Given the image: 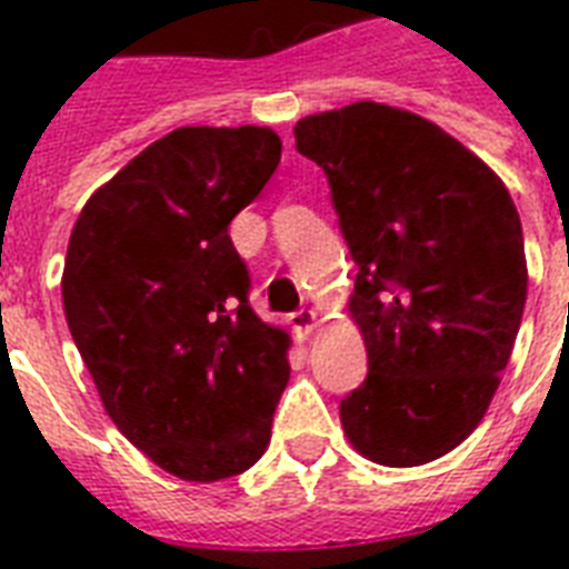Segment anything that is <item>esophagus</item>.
<instances>
[{"label":"esophagus","mask_w":569,"mask_h":569,"mask_svg":"<svg viewBox=\"0 0 569 569\" xmlns=\"http://www.w3.org/2000/svg\"><path fill=\"white\" fill-rule=\"evenodd\" d=\"M290 326H293V331H297L299 338H308L313 326H317V313H313L311 308H302V311L290 313Z\"/></svg>","instance_id":"1"}]
</instances>
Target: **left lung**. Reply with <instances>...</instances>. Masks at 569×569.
I'll use <instances>...</instances> for the list:
<instances>
[{"instance_id": "obj_1", "label": "left lung", "mask_w": 569, "mask_h": 569, "mask_svg": "<svg viewBox=\"0 0 569 569\" xmlns=\"http://www.w3.org/2000/svg\"><path fill=\"white\" fill-rule=\"evenodd\" d=\"M322 167L356 261L352 317L367 379L340 399L361 456L417 467L447 456L488 411L522 306L526 252L511 193L435 122L381 102L293 129Z\"/></svg>"}]
</instances>
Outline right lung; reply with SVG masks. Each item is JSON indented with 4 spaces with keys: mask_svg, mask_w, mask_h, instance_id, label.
<instances>
[{
    "mask_svg": "<svg viewBox=\"0 0 569 569\" xmlns=\"http://www.w3.org/2000/svg\"><path fill=\"white\" fill-rule=\"evenodd\" d=\"M281 161L276 131L184 126L81 208L63 313L117 429L184 481L249 470L290 379L288 335L249 306L229 222Z\"/></svg>",
    "mask_w": 569,
    "mask_h": 569,
    "instance_id": "add662e5",
    "label": "right lung"
}]
</instances>
